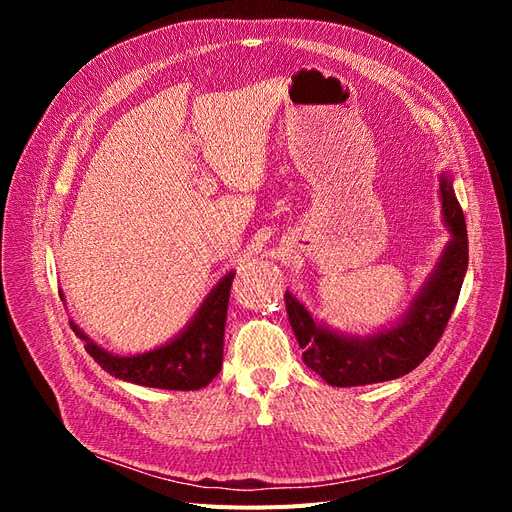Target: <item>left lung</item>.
<instances>
[{"instance_id": "left-lung-1", "label": "left lung", "mask_w": 512, "mask_h": 512, "mask_svg": "<svg viewBox=\"0 0 512 512\" xmlns=\"http://www.w3.org/2000/svg\"><path fill=\"white\" fill-rule=\"evenodd\" d=\"M440 194L444 222L453 232V241L446 245L438 269L397 327L365 339L342 337L316 324L307 309L286 292L288 320L303 348V361L324 382L361 386L395 380L421 365L440 342L468 271L466 218L448 177L440 181Z\"/></svg>"}]
</instances>
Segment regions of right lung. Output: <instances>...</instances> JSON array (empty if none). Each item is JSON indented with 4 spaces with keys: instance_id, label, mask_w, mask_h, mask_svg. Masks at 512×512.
Wrapping results in <instances>:
<instances>
[{
    "instance_id": "right-lung-1",
    "label": "right lung",
    "mask_w": 512,
    "mask_h": 512,
    "mask_svg": "<svg viewBox=\"0 0 512 512\" xmlns=\"http://www.w3.org/2000/svg\"><path fill=\"white\" fill-rule=\"evenodd\" d=\"M232 277L235 273H228L218 288L209 294L188 329L158 350L136 356H117L91 342L74 322H70V327L85 339V350L89 356H94V361L115 378L151 386V389H203L222 369L224 327Z\"/></svg>"
}]
</instances>
